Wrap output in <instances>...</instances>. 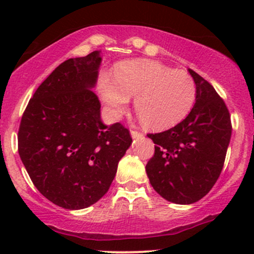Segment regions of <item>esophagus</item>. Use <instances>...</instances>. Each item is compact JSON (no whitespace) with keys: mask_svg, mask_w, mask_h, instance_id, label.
<instances>
[{"mask_svg":"<svg viewBox=\"0 0 254 254\" xmlns=\"http://www.w3.org/2000/svg\"><path fill=\"white\" fill-rule=\"evenodd\" d=\"M130 133H131V137H132V138H142V137H143V133L139 132V131H137V130H131Z\"/></svg>","mask_w":254,"mask_h":254,"instance_id":"obj_1","label":"esophagus"}]
</instances>
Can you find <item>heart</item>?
<instances>
[{"mask_svg":"<svg viewBox=\"0 0 254 254\" xmlns=\"http://www.w3.org/2000/svg\"><path fill=\"white\" fill-rule=\"evenodd\" d=\"M98 88L112 115L123 113L135 97V110L145 127L164 130L183 121L193 107L197 87L193 77L151 60L118 64L115 76L103 72Z\"/></svg>","mask_w":254,"mask_h":254,"instance_id":"1","label":"heart"}]
</instances>
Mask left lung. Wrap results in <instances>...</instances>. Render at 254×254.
<instances>
[{
    "mask_svg": "<svg viewBox=\"0 0 254 254\" xmlns=\"http://www.w3.org/2000/svg\"><path fill=\"white\" fill-rule=\"evenodd\" d=\"M196 103L176 127L148 133L155 153L145 166L151 186L166 200L192 204L211 190L222 171L232 123L229 111L214 87L191 69Z\"/></svg>",
    "mask_w": 254,
    "mask_h": 254,
    "instance_id": "8db88e82",
    "label": "left lung"
}]
</instances>
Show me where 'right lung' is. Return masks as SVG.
I'll return each instance as SVG.
<instances>
[{
  "instance_id": "add662e5",
  "label": "right lung",
  "mask_w": 254,
  "mask_h": 254,
  "mask_svg": "<svg viewBox=\"0 0 254 254\" xmlns=\"http://www.w3.org/2000/svg\"><path fill=\"white\" fill-rule=\"evenodd\" d=\"M100 63V51H93L60 64L38 87L17 133L32 183L69 210L88 208L109 191L132 142L121 123L101 122L100 101L92 90Z\"/></svg>"
}]
</instances>
